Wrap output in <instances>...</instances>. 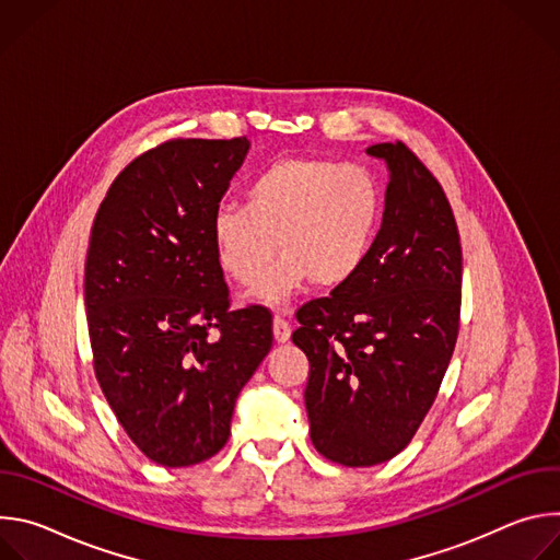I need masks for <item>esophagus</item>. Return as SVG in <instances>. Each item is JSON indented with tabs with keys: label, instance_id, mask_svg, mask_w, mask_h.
<instances>
[{
	"label": "esophagus",
	"instance_id": "34e87169",
	"mask_svg": "<svg viewBox=\"0 0 560 560\" xmlns=\"http://www.w3.org/2000/svg\"><path fill=\"white\" fill-rule=\"evenodd\" d=\"M272 332H275V341L277 343H288L290 341V324L285 322V318L281 316V314H277L275 316V322H272Z\"/></svg>",
	"mask_w": 560,
	"mask_h": 560
}]
</instances>
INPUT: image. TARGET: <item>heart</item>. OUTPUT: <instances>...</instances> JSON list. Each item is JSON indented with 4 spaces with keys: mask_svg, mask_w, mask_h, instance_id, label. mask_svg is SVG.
<instances>
[{
    "mask_svg": "<svg viewBox=\"0 0 560 560\" xmlns=\"http://www.w3.org/2000/svg\"><path fill=\"white\" fill-rule=\"evenodd\" d=\"M381 212L374 177L352 164L318 156H285L261 171L244 206H225L212 219L221 270L242 285H259L255 301L281 305L312 281L337 288L363 266Z\"/></svg>",
    "mask_w": 560,
    "mask_h": 560,
    "instance_id": "1",
    "label": "heart"
}]
</instances>
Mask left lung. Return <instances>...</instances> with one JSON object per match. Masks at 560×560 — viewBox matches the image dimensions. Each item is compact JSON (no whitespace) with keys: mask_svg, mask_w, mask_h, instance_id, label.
I'll use <instances>...</instances> for the list:
<instances>
[{"mask_svg":"<svg viewBox=\"0 0 560 560\" xmlns=\"http://www.w3.org/2000/svg\"><path fill=\"white\" fill-rule=\"evenodd\" d=\"M387 166L381 230L357 275L296 312L310 361V439L370 467L401 452L432 408L460 314L458 230L441 184L401 141L365 150Z\"/></svg>","mask_w":560,"mask_h":560,"instance_id":"left-lung-1","label":"left lung"}]
</instances>
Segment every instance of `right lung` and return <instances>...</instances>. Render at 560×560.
<instances>
[{
	"instance_id": "1",
	"label": "right lung",
	"mask_w": 560,
	"mask_h": 560,
	"mask_svg": "<svg viewBox=\"0 0 560 560\" xmlns=\"http://www.w3.org/2000/svg\"><path fill=\"white\" fill-rule=\"evenodd\" d=\"M246 137L175 139L137 156L102 201L84 299L95 374L132 443L164 467L214 456L238 392L272 348V314L228 310L212 219Z\"/></svg>"
}]
</instances>
